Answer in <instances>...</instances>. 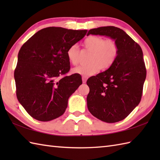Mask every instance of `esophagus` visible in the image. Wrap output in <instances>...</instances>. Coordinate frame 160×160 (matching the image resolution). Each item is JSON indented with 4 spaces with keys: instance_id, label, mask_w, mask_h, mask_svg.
<instances>
[{
    "instance_id": "1",
    "label": "esophagus",
    "mask_w": 160,
    "mask_h": 160,
    "mask_svg": "<svg viewBox=\"0 0 160 160\" xmlns=\"http://www.w3.org/2000/svg\"><path fill=\"white\" fill-rule=\"evenodd\" d=\"M87 78H88V77H87V76H82V82L83 83H86Z\"/></svg>"
}]
</instances>
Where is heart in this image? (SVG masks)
I'll return each mask as SVG.
<instances>
[{
  "label": "heart",
  "instance_id": "1",
  "mask_svg": "<svg viewBox=\"0 0 160 160\" xmlns=\"http://www.w3.org/2000/svg\"><path fill=\"white\" fill-rule=\"evenodd\" d=\"M83 46L91 52L89 57V64L73 68V73L82 76H91L100 69H109L116 60L119 54V46L116 40L113 38L104 39L98 36H89L84 40ZM69 62L77 65L80 61V50L78 45L70 46L67 51Z\"/></svg>",
  "mask_w": 160,
  "mask_h": 160
}]
</instances>
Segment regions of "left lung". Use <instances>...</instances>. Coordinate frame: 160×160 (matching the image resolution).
Wrapping results in <instances>:
<instances>
[{
    "label": "left lung",
    "mask_w": 160,
    "mask_h": 160,
    "mask_svg": "<svg viewBox=\"0 0 160 160\" xmlns=\"http://www.w3.org/2000/svg\"><path fill=\"white\" fill-rule=\"evenodd\" d=\"M116 40L119 54L107 71L87 80L90 113L99 120L114 123L124 120L140 103L147 76L140 46L123 30L113 26L90 29L87 33Z\"/></svg>",
    "instance_id": "obj_1"
}]
</instances>
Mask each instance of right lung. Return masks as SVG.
<instances>
[{"label":"right lung","instance_id":"right-lung-1","mask_svg":"<svg viewBox=\"0 0 160 160\" xmlns=\"http://www.w3.org/2000/svg\"><path fill=\"white\" fill-rule=\"evenodd\" d=\"M87 30L44 28L23 44L14 71L16 96L32 118L48 122L61 116L68 99L82 84L70 70L67 51L82 39Z\"/></svg>","mask_w":160,"mask_h":160}]
</instances>
